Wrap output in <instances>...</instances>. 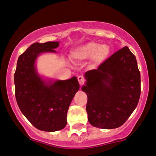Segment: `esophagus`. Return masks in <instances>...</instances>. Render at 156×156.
I'll use <instances>...</instances> for the list:
<instances>
[{"label":"esophagus","mask_w":156,"mask_h":156,"mask_svg":"<svg viewBox=\"0 0 156 156\" xmlns=\"http://www.w3.org/2000/svg\"><path fill=\"white\" fill-rule=\"evenodd\" d=\"M78 82H79V83H80V85H83L84 83H85V78L84 77V76H78Z\"/></svg>","instance_id":"34e87169"}]
</instances>
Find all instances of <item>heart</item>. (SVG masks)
I'll return each instance as SVG.
<instances>
[{
	"label": "heart",
	"instance_id": "heart-1",
	"mask_svg": "<svg viewBox=\"0 0 156 156\" xmlns=\"http://www.w3.org/2000/svg\"><path fill=\"white\" fill-rule=\"evenodd\" d=\"M110 47L107 44H100L90 41L75 48L71 52V58L76 62L92 59L96 65L103 63L110 55Z\"/></svg>",
	"mask_w": 156,
	"mask_h": 156
}]
</instances>
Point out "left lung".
<instances>
[{"label":"left lung","mask_w":156,"mask_h":156,"mask_svg":"<svg viewBox=\"0 0 156 156\" xmlns=\"http://www.w3.org/2000/svg\"><path fill=\"white\" fill-rule=\"evenodd\" d=\"M85 77L82 90L87 96L90 123L104 129L123 125L136 109L141 93L140 72L129 47L117 51L97 69L87 71Z\"/></svg>","instance_id":"1"}]
</instances>
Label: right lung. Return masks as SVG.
I'll return each mask as SVG.
<instances>
[{
    "label": "right lung",
    "mask_w": 156,
    "mask_h": 156,
    "mask_svg": "<svg viewBox=\"0 0 156 156\" xmlns=\"http://www.w3.org/2000/svg\"><path fill=\"white\" fill-rule=\"evenodd\" d=\"M58 41L34 43L20 55L15 73V97L20 109L34 127L52 132L66 126V115L80 89L76 76L47 82L37 74L35 61L42 52H56Z\"/></svg>",
    "instance_id": "right-lung-1"
}]
</instances>
